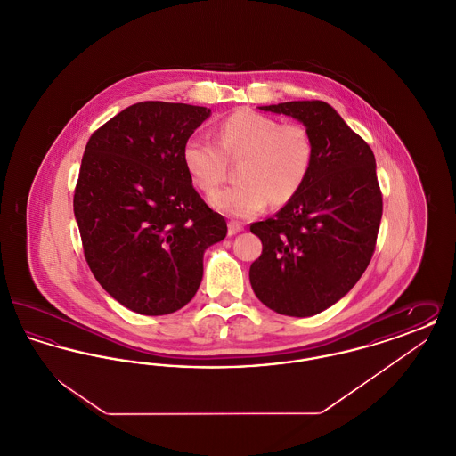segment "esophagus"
Masks as SVG:
<instances>
[{
  "mask_svg": "<svg viewBox=\"0 0 456 456\" xmlns=\"http://www.w3.org/2000/svg\"><path fill=\"white\" fill-rule=\"evenodd\" d=\"M244 227H242V224H239V222H234V220H231L229 222V236H236L238 232H240Z\"/></svg>",
  "mask_w": 456,
  "mask_h": 456,
  "instance_id": "34e87169",
  "label": "esophagus"
}]
</instances>
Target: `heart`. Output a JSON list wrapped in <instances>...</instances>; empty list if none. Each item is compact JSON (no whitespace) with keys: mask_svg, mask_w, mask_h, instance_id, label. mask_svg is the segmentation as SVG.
Masks as SVG:
<instances>
[{"mask_svg":"<svg viewBox=\"0 0 456 456\" xmlns=\"http://www.w3.org/2000/svg\"><path fill=\"white\" fill-rule=\"evenodd\" d=\"M227 160H240L239 183L212 196V205L231 217H255L268 201L281 207L301 191L314 162V140L301 123L239 109L218 123L217 143L191 136L183 145V164L207 195L224 183Z\"/></svg>","mask_w":456,"mask_h":456,"instance_id":"1","label":"heart"}]
</instances>
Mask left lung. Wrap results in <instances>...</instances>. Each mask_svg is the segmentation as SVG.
Instances as JSON below:
<instances>
[{
    "instance_id": "left-lung-1",
    "label": "left lung",
    "mask_w": 456,
    "mask_h": 456,
    "mask_svg": "<svg viewBox=\"0 0 456 456\" xmlns=\"http://www.w3.org/2000/svg\"><path fill=\"white\" fill-rule=\"evenodd\" d=\"M260 109L299 119L313 134L314 162L275 217L251 224L263 251L249 282L275 313L313 316L342 299L372 258L383 216L374 153L323 101Z\"/></svg>"
}]
</instances>
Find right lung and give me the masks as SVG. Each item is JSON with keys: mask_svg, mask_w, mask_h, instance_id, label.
Listing matches in <instances>:
<instances>
[{"mask_svg": "<svg viewBox=\"0 0 456 456\" xmlns=\"http://www.w3.org/2000/svg\"><path fill=\"white\" fill-rule=\"evenodd\" d=\"M210 109L145 101L88 140L73 196L88 266L116 301L145 316L190 303L203 253L225 238V218L193 188L183 145Z\"/></svg>", "mask_w": 456, "mask_h": 456, "instance_id": "right-lung-1", "label": "right lung"}]
</instances>
